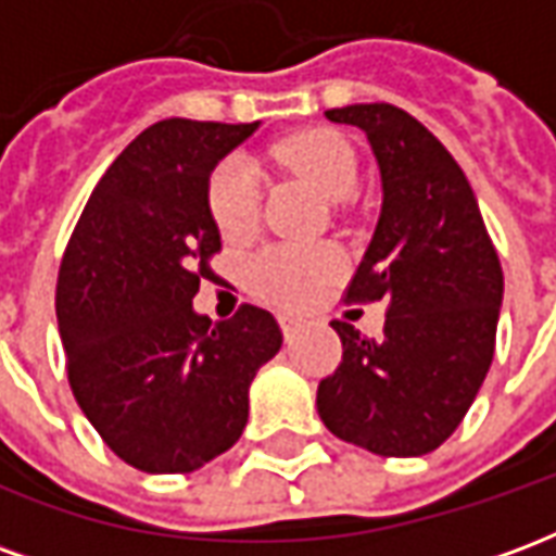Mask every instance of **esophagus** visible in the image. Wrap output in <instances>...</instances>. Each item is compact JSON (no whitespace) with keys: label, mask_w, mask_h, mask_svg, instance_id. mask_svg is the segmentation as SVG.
Listing matches in <instances>:
<instances>
[{"label":"esophagus","mask_w":556,"mask_h":556,"mask_svg":"<svg viewBox=\"0 0 556 556\" xmlns=\"http://www.w3.org/2000/svg\"><path fill=\"white\" fill-rule=\"evenodd\" d=\"M303 325H306V321H303L301 315H291V313L279 315V327H282V333H286V339L298 337V333H301V330H303Z\"/></svg>","instance_id":"34e87169"}]
</instances>
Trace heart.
<instances>
[{
	"label": "heart",
	"mask_w": 556,
	"mask_h": 556,
	"mask_svg": "<svg viewBox=\"0 0 556 556\" xmlns=\"http://www.w3.org/2000/svg\"><path fill=\"white\" fill-rule=\"evenodd\" d=\"M274 157L298 172L327 199H345L357 187V160L333 130H303L274 146ZM211 214L223 238H243L258 219V175L253 163L231 157L211 178ZM342 265L333 247L279 243L250 262V286L279 306H301Z\"/></svg>",
	"instance_id": "b5f03b06"
}]
</instances>
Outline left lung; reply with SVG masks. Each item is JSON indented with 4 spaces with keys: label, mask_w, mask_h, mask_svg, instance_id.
<instances>
[{
    "label": "left lung",
    "mask_w": 556,
    "mask_h": 556,
    "mask_svg": "<svg viewBox=\"0 0 556 556\" xmlns=\"http://www.w3.org/2000/svg\"><path fill=\"white\" fill-rule=\"evenodd\" d=\"M361 127L381 172V214L349 301H390L384 337L333 321L342 363L318 384V417L375 455L438 450L465 419L494 357L503 270L453 154L390 103L327 110Z\"/></svg>",
    "instance_id": "obj_1"
}]
</instances>
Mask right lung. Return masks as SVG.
Returning <instances> with one entry per match:
<instances>
[{
  "label": "right lung",
  "mask_w": 556,
  "mask_h": 556,
  "mask_svg": "<svg viewBox=\"0 0 556 556\" xmlns=\"http://www.w3.org/2000/svg\"><path fill=\"white\" fill-rule=\"evenodd\" d=\"M255 130L190 118L142 130L98 181L59 267L71 390L106 446L146 473H190L235 446L255 372L282 345L262 306L229 321L193 309L219 250L211 172Z\"/></svg>",
  "instance_id": "right-lung-1"
}]
</instances>
